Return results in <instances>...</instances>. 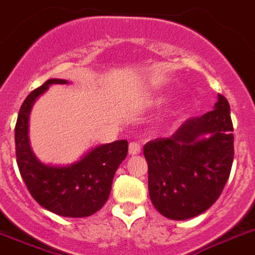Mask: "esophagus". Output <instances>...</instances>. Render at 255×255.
Wrapping results in <instances>:
<instances>
[{
  "mask_svg": "<svg viewBox=\"0 0 255 255\" xmlns=\"http://www.w3.org/2000/svg\"><path fill=\"white\" fill-rule=\"evenodd\" d=\"M141 152V146L137 142H129V145H128V153L131 154V156H136V154H140Z\"/></svg>",
  "mask_w": 255,
  "mask_h": 255,
  "instance_id": "34e87169",
  "label": "esophagus"
}]
</instances>
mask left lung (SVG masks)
<instances>
[{
    "label": "left lung",
    "mask_w": 255,
    "mask_h": 255,
    "mask_svg": "<svg viewBox=\"0 0 255 255\" xmlns=\"http://www.w3.org/2000/svg\"><path fill=\"white\" fill-rule=\"evenodd\" d=\"M232 131L231 107L219 94L212 111L187 119L170 137L146 142L149 196L161 215L187 220L219 199L235 156Z\"/></svg>",
    "instance_id": "left-lung-1"
}]
</instances>
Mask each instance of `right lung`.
I'll return each mask as SVG.
<instances>
[{
    "label": "right lung",
    "instance_id": "1",
    "mask_svg": "<svg viewBox=\"0 0 255 255\" xmlns=\"http://www.w3.org/2000/svg\"><path fill=\"white\" fill-rule=\"evenodd\" d=\"M67 84V80L51 78L27 95L15 124L16 163L28 191L43 208L64 217H86L101 210L109 199L115 171L127 157L128 141L95 146L70 165L41 162L28 138L31 110L51 85Z\"/></svg>",
    "mask_w": 255,
    "mask_h": 255
}]
</instances>
